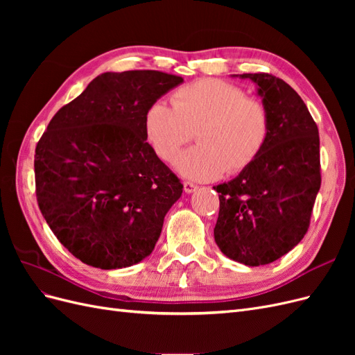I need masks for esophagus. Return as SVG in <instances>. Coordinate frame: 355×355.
Masks as SVG:
<instances>
[{
  "mask_svg": "<svg viewBox=\"0 0 355 355\" xmlns=\"http://www.w3.org/2000/svg\"><path fill=\"white\" fill-rule=\"evenodd\" d=\"M197 185L196 184H192V182H185L184 184V191L187 192V194H192V192H196L197 191Z\"/></svg>",
  "mask_w": 355,
  "mask_h": 355,
  "instance_id": "obj_1",
  "label": "esophagus"
}]
</instances>
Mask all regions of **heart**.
Wrapping results in <instances>:
<instances>
[{"label": "heart", "mask_w": 355, "mask_h": 355, "mask_svg": "<svg viewBox=\"0 0 355 355\" xmlns=\"http://www.w3.org/2000/svg\"><path fill=\"white\" fill-rule=\"evenodd\" d=\"M171 106L157 101L149 106L144 128L149 145L171 161L196 130L197 145L176 161L182 176L213 180L249 167L270 136V112L243 89L220 80H200L179 87Z\"/></svg>", "instance_id": "obj_1"}]
</instances>
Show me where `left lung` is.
Returning a JSON list of instances; mask_svg holds the SVG:
<instances>
[{
    "instance_id": "obj_1",
    "label": "left lung",
    "mask_w": 355,
    "mask_h": 355,
    "mask_svg": "<svg viewBox=\"0 0 355 355\" xmlns=\"http://www.w3.org/2000/svg\"><path fill=\"white\" fill-rule=\"evenodd\" d=\"M252 80L270 112L261 155L219 192L214 241L247 266L271 263L304 239L321 185L320 137L300 96L271 73L232 75Z\"/></svg>"
}]
</instances>
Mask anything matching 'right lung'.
I'll return each mask as SVG.
<instances>
[{
    "label": "right lung",
    "instance_id": "1",
    "mask_svg": "<svg viewBox=\"0 0 355 355\" xmlns=\"http://www.w3.org/2000/svg\"><path fill=\"white\" fill-rule=\"evenodd\" d=\"M182 83L159 71L101 73L41 136L38 206L81 262L118 270L153 253L184 185L146 142L144 120L149 106Z\"/></svg>",
    "mask_w": 355,
    "mask_h": 355
}]
</instances>
